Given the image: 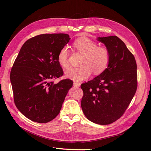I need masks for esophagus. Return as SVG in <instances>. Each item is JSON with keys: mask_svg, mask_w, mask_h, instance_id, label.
<instances>
[{"mask_svg": "<svg viewBox=\"0 0 151 151\" xmlns=\"http://www.w3.org/2000/svg\"><path fill=\"white\" fill-rule=\"evenodd\" d=\"M73 85H74V87H79V86H80V84L77 83L76 82H74V84H73Z\"/></svg>", "mask_w": 151, "mask_h": 151, "instance_id": "esophagus-1", "label": "esophagus"}]
</instances>
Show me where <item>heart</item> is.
Masks as SVG:
<instances>
[{"instance_id": "obj_1", "label": "heart", "mask_w": 151, "mask_h": 151, "mask_svg": "<svg viewBox=\"0 0 151 151\" xmlns=\"http://www.w3.org/2000/svg\"><path fill=\"white\" fill-rule=\"evenodd\" d=\"M74 47L83 54L79 67H70L65 71V76L76 81H83L92 74H101L107 68L110 59L109 49L105 46H97V43L88 38L77 39L74 42ZM69 50L63 47L59 51L57 60L62 67L69 66Z\"/></svg>"}]
</instances>
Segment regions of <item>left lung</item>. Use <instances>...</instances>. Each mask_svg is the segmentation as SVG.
<instances>
[{
    "mask_svg": "<svg viewBox=\"0 0 151 151\" xmlns=\"http://www.w3.org/2000/svg\"><path fill=\"white\" fill-rule=\"evenodd\" d=\"M109 49L108 67L93 80L83 83L81 107L86 118L99 125H109L124 114L137 89V63L134 55L116 36L98 38Z\"/></svg>",
    "mask_w": 151,
    "mask_h": 151,
    "instance_id": "8db88e82",
    "label": "left lung"
}]
</instances>
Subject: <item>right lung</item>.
<instances>
[{"label": "right lung", "instance_id": "right-lung-1", "mask_svg": "<svg viewBox=\"0 0 151 151\" xmlns=\"http://www.w3.org/2000/svg\"><path fill=\"white\" fill-rule=\"evenodd\" d=\"M67 34H43L22 45L11 68L14 101L19 111L38 123L53 120L60 111L70 79L53 80L63 75L57 60L60 49L69 42Z\"/></svg>", "mask_w": 151, "mask_h": 151}]
</instances>
